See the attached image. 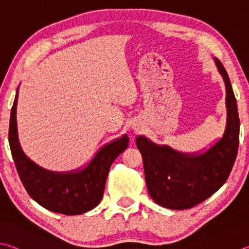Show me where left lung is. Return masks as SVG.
Here are the masks:
<instances>
[{
    "label": "left lung",
    "instance_id": "8db88e82",
    "mask_svg": "<svg viewBox=\"0 0 249 249\" xmlns=\"http://www.w3.org/2000/svg\"><path fill=\"white\" fill-rule=\"evenodd\" d=\"M227 89L228 121L223 137L201 155H186L168 146H158L146 137L136 138L142 156L148 192L158 205L173 210L197 206L227 182L237 156L239 117L231 81L214 58Z\"/></svg>",
    "mask_w": 249,
    "mask_h": 249
}]
</instances>
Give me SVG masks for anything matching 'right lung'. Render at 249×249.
Masks as SVG:
<instances>
[{
	"label": "right lung",
	"mask_w": 249,
	"mask_h": 249,
	"mask_svg": "<svg viewBox=\"0 0 249 249\" xmlns=\"http://www.w3.org/2000/svg\"><path fill=\"white\" fill-rule=\"evenodd\" d=\"M17 100L18 88L12 107L8 142L18 175L29 196L46 209L66 215L81 214L97 207L102 199L111 165L127 148L128 137L124 135L102 147L81 171L54 173L43 170L25 156L18 142Z\"/></svg>",
	"instance_id": "right-lung-1"
}]
</instances>
